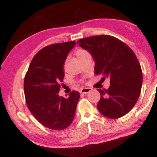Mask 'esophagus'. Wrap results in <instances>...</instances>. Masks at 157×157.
<instances>
[{
    "label": "esophagus",
    "instance_id": "obj_1",
    "mask_svg": "<svg viewBox=\"0 0 157 157\" xmlns=\"http://www.w3.org/2000/svg\"><path fill=\"white\" fill-rule=\"evenodd\" d=\"M91 90H92V89H91V88H82V89L80 90V93H82V94H86L90 92Z\"/></svg>",
    "mask_w": 157,
    "mask_h": 157
}]
</instances>
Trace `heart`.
Masks as SVG:
<instances>
[{
	"mask_svg": "<svg viewBox=\"0 0 157 157\" xmlns=\"http://www.w3.org/2000/svg\"><path fill=\"white\" fill-rule=\"evenodd\" d=\"M88 53L86 51L83 50V49H79V50L77 51L76 56H77V57H78V58H81V57H82V56L86 55V54H88Z\"/></svg>",
	"mask_w": 157,
	"mask_h": 157,
	"instance_id": "heart-1",
	"label": "heart"
}]
</instances>
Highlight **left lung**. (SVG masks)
I'll use <instances>...</instances> for the list:
<instances>
[{
  "instance_id": "left-lung-1",
  "label": "left lung",
  "mask_w": 157,
  "mask_h": 157,
  "mask_svg": "<svg viewBox=\"0 0 157 157\" xmlns=\"http://www.w3.org/2000/svg\"><path fill=\"white\" fill-rule=\"evenodd\" d=\"M95 61V73L110 79L101 95L98 108L108 118L117 119L129 112L140 95L143 75L132 50L120 40L108 35L90 36L77 42Z\"/></svg>"
}]
</instances>
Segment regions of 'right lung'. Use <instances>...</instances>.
Segmentation results:
<instances>
[{"instance_id":"1","label":"right lung","mask_w":157,"mask_h":157,"mask_svg":"<svg viewBox=\"0 0 157 157\" xmlns=\"http://www.w3.org/2000/svg\"><path fill=\"white\" fill-rule=\"evenodd\" d=\"M75 45V41H71L45 47L33 57L25 77L28 108L40 123L51 130L65 129L75 117L79 93L73 90L68 98L58 94L65 60Z\"/></svg>"}]
</instances>
